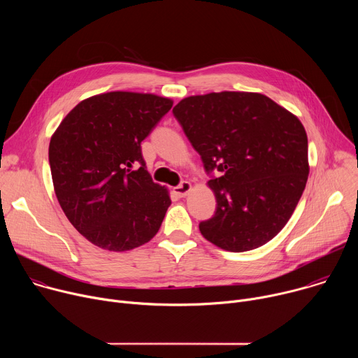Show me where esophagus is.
<instances>
[{
  "label": "esophagus",
  "instance_id": "1",
  "mask_svg": "<svg viewBox=\"0 0 358 358\" xmlns=\"http://www.w3.org/2000/svg\"><path fill=\"white\" fill-rule=\"evenodd\" d=\"M173 191H174V194H176L177 196L182 198V196H185V195L191 191V184H189L188 181H182L180 185L174 187Z\"/></svg>",
  "mask_w": 358,
  "mask_h": 358
}]
</instances>
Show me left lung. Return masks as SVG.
Here are the masks:
<instances>
[{
    "label": "left lung",
    "mask_w": 358,
    "mask_h": 358,
    "mask_svg": "<svg viewBox=\"0 0 358 358\" xmlns=\"http://www.w3.org/2000/svg\"><path fill=\"white\" fill-rule=\"evenodd\" d=\"M201 156L217 198L199 222L207 241L245 252L275 238L290 220L309 176L300 120L261 93L220 92L182 99L173 109Z\"/></svg>",
    "instance_id": "left-lung-1"
}]
</instances>
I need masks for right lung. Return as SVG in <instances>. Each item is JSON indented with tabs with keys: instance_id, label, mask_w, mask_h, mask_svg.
Masks as SVG:
<instances>
[{
	"instance_id": "right-lung-1",
	"label": "right lung",
	"mask_w": 358,
	"mask_h": 358,
	"mask_svg": "<svg viewBox=\"0 0 358 358\" xmlns=\"http://www.w3.org/2000/svg\"><path fill=\"white\" fill-rule=\"evenodd\" d=\"M152 93L109 92L87 97L49 143L59 206L93 245L124 252L155 236L171 199L145 170L141 141L171 109Z\"/></svg>"
}]
</instances>
